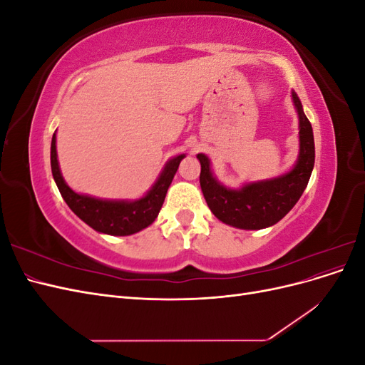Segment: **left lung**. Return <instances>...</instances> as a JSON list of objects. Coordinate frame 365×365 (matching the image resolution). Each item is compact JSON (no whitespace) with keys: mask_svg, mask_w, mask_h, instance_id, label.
Listing matches in <instances>:
<instances>
[{"mask_svg":"<svg viewBox=\"0 0 365 365\" xmlns=\"http://www.w3.org/2000/svg\"><path fill=\"white\" fill-rule=\"evenodd\" d=\"M292 101L300 121V152L294 168L272 180L245 184L242 189H227L210 169V160L197 153L201 163L200 182L213 215L224 224L242 230H260L277 224L300 200L311 178L315 163V145L311 121L303 113L300 98L292 91Z\"/></svg>","mask_w":365,"mask_h":365,"instance_id":"left-lung-1","label":"left lung"}]
</instances>
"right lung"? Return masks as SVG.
<instances>
[{
  "label": "right lung",
  "instance_id": "1",
  "mask_svg": "<svg viewBox=\"0 0 365 365\" xmlns=\"http://www.w3.org/2000/svg\"><path fill=\"white\" fill-rule=\"evenodd\" d=\"M185 155H178L168 161L164 165L160 178L153 184L152 189L137 201H108L97 200L93 196L79 195L71 190L63 181L62 173L58 163L56 152V132L51 138V173L56 181L58 189L63 197V201L68 204L74 215L79 216L85 224L94 228L98 233L111 235V236H129L137 231L149 227L155 217L158 216L163 207L165 193L173 176L178 170V165Z\"/></svg>",
  "mask_w": 365,
  "mask_h": 365
}]
</instances>
